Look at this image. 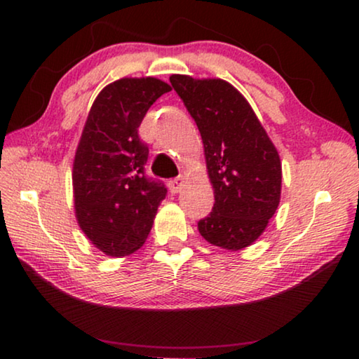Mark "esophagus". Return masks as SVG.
<instances>
[{"label":"esophagus","instance_id":"34e87169","mask_svg":"<svg viewBox=\"0 0 359 359\" xmlns=\"http://www.w3.org/2000/svg\"><path fill=\"white\" fill-rule=\"evenodd\" d=\"M168 185H169V190H171L172 193H180L182 188H184V180H182L180 177L172 179V180H169Z\"/></svg>","mask_w":359,"mask_h":359}]
</instances>
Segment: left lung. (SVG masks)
Returning a JSON list of instances; mask_svg holds the SVG:
<instances>
[{
  "instance_id": "1",
  "label": "left lung",
  "mask_w": 359,
  "mask_h": 359,
  "mask_svg": "<svg viewBox=\"0 0 359 359\" xmlns=\"http://www.w3.org/2000/svg\"><path fill=\"white\" fill-rule=\"evenodd\" d=\"M196 121L204 145L214 209L198 223L209 244L238 252L250 247L280 204L282 161L257 114L223 79L169 77Z\"/></svg>"
}]
</instances>
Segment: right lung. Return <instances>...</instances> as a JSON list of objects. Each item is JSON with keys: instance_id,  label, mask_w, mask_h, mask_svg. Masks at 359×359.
Wrapping results in <instances>:
<instances>
[{"instance_id": "obj_1", "label": "right lung", "mask_w": 359, "mask_h": 359, "mask_svg": "<svg viewBox=\"0 0 359 359\" xmlns=\"http://www.w3.org/2000/svg\"><path fill=\"white\" fill-rule=\"evenodd\" d=\"M171 85L156 77H121L96 96L72 163L79 228L107 257L123 258L144 245L166 196L144 175L149 149L137 136L150 106Z\"/></svg>"}]
</instances>
